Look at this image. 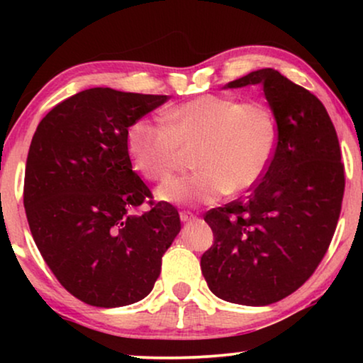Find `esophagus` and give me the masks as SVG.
I'll use <instances>...</instances> for the list:
<instances>
[{
	"instance_id": "1",
	"label": "esophagus",
	"mask_w": 363,
	"mask_h": 363,
	"mask_svg": "<svg viewBox=\"0 0 363 363\" xmlns=\"http://www.w3.org/2000/svg\"><path fill=\"white\" fill-rule=\"evenodd\" d=\"M195 215H193V213H190V211H182L180 213V220H182V223H188V221H193L195 220Z\"/></svg>"
}]
</instances>
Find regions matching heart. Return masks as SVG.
I'll return each mask as SVG.
<instances>
[{
	"mask_svg": "<svg viewBox=\"0 0 363 363\" xmlns=\"http://www.w3.org/2000/svg\"><path fill=\"white\" fill-rule=\"evenodd\" d=\"M163 122L138 118L127 128L128 157L147 180H167L183 150H196L193 160L198 170L158 188L157 196L163 201L211 203L228 191L250 190L274 157L276 121L261 102L201 96L170 108Z\"/></svg>",
	"mask_w": 363,
	"mask_h": 363,
	"instance_id": "heart-1",
	"label": "heart"
}]
</instances>
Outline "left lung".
<instances>
[{
    "label": "left lung",
    "instance_id": "left-lung-1",
    "mask_svg": "<svg viewBox=\"0 0 363 363\" xmlns=\"http://www.w3.org/2000/svg\"><path fill=\"white\" fill-rule=\"evenodd\" d=\"M257 84L277 125L274 157L250 196L206 213L215 242L201 256L213 294L242 306L272 304L309 279L334 236L345 188L339 138L319 99L271 67L225 89Z\"/></svg>",
    "mask_w": 363,
    "mask_h": 363
}]
</instances>
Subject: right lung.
Listing matches in <instances>:
<instances>
[{
  "label": "right lung",
  "instance_id": "obj_1",
  "mask_svg": "<svg viewBox=\"0 0 363 363\" xmlns=\"http://www.w3.org/2000/svg\"><path fill=\"white\" fill-rule=\"evenodd\" d=\"M168 96L94 87L39 122L24 173V210L39 252L74 297L122 307L150 294L162 256L182 230L175 206L157 203L132 170L127 128Z\"/></svg>",
  "mask_w": 363,
  "mask_h": 363
}]
</instances>
